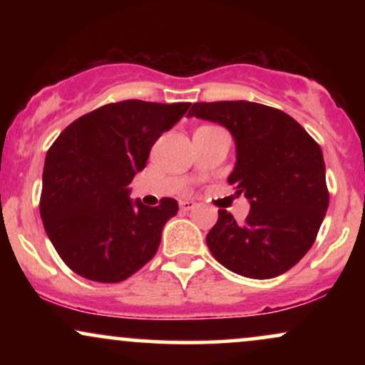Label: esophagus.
Returning <instances> with one entry per match:
<instances>
[{
	"label": "esophagus",
	"instance_id": "34e87169",
	"mask_svg": "<svg viewBox=\"0 0 365 365\" xmlns=\"http://www.w3.org/2000/svg\"><path fill=\"white\" fill-rule=\"evenodd\" d=\"M197 206L194 200H180V209L182 211H192Z\"/></svg>",
	"mask_w": 365,
	"mask_h": 365
}]
</instances>
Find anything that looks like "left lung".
I'll use <instances>...</instances> for the list:
<instances>
[{
    "label": "left lung",
    "mask_w": 365,
    "mask_h": 365,
    "mask_svg": "<svg viewBox=\"0 0 365 365\" xmlns=\"http://www.w3.org/2000/svg\"><path fill=\"white\" fill-rule=\"evenodd\" d=\"M188 116L232 133L237 161L228 183L250 204L244 223L217 211L206 237L212 257L247 278L287 273L312 247L329 204L319 144L290 115L259 103H194Z\"/></svg>",
    "instance_id": "obj_1"
}]
</instances>
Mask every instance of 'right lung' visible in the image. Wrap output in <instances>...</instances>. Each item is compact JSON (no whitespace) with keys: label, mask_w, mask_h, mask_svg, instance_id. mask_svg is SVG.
Masks as SVG:
<instances>
[{"label":"right lung","mask_w":365,"mask_h":365,"mask_svg":"<svg viewBox=\"0 0 365 365\" xmlns=\"http://www.w3.org/2000/svg\"><path fill=\"white\" fill-rule=\"evenodd\" d=\"M190 103H111L70 123L48 150L41 217L63 262L82 278L118 283L156 254L166 221L178 212L165 197L148 207L130 182L150 148Z\"/></svg>","instance_id":"1"}]
</instances>
